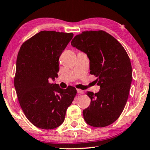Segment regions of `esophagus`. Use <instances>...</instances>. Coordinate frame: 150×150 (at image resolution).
I'll list each match as a JSON object with an SVG mask.
<instances>
[{
  "label": "esophagus",
  "instance_id": "1",
  "mask_svg": "<svg viewBox=\"0 0 150 150\" xmlns=\"http://www.w3.org/2000/svg\"><path fill=\"white\" fill-rule=\"evenodd\" d=\"M77 93L78 94H83V91L80 90V89H77Z\"/></svg>",
  "mask_w": 150,
  "mask_h": 150
}]
</instances>
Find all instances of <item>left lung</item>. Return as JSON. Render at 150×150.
Segmentation results:
<instances>
[{"instance_id":"left-lung-1","label":"left lung","mask_w":150,"mask_h":150,"mask_svg":"<svg viewBox=\"0 0 150 150\" xmlns=\"http://www.w3.org/2000/svg\"><path fill=\"white\" fill-rule=\"evenodd\" d=\"M71 45L87 54L90 74L100 87L98 93H86L91 104L83 111L84 120L93 127L108 126L120 117L127 102L132 81L129 57L117 39L102 30L82 32Z\"/></svg>"}]
</instances>
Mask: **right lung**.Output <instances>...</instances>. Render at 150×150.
Instances as JSON below:
<instances>
[{
	"instance_id": "right-lung-1",
	"label": "right lung",
	"mask_w": 150,
	"mask_h": 150,
	"mask_svg": "<svg viewBox=\"0 0 150 150\" xmlns=\"http://www.w3.org/2000/svg\"><path fill=\"white\" fill-rule=\"evenodd\" d=\"M72 33L41 31L21 46L17 55L14 85L20 105L28 120L43 129L59 127L76 94L50 83L58 77L59 58Z\"/></svg>"
}]
</instances>
